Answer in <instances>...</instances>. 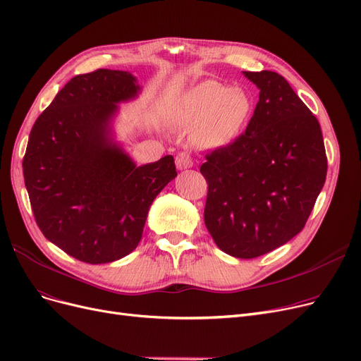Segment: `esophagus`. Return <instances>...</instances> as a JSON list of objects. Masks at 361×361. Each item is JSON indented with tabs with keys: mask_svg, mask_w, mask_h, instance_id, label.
Here are the masks:
<instances>
[{
	"mask_svg": "<svg viewBox=\"0 0 361 361\" xmlns=\"http://www.w3.org/2000/svg\"><path fill=\"white\" fill-rule=\"evenodd\" d=\"M176 165L178 169H187V168H192L193 166V161L190 158L189 153L185 152H180L177 156H176Z\"/></svg>",
	"mask_w": 361,
	"mask_h": 361,
	"instance_id": "1",
	"label": "esophagus"
}]
</instances>
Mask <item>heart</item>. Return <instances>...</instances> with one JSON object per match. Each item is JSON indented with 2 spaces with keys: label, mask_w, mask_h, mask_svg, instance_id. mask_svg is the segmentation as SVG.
Here are the masks:
<instances>
[{
  "label": "heart",
  "mask_w": 361,
  "mask_h": 361,
  "mask_svg": "<svg viewBox=\"0 0 361 361\" xmlns=\"http://www.w3.org/2000/svg\"><path fill=\"white\" fill-rule=\"evenodd\" d=\"M252 102L240 88H228L215 81H205L185 94L181 121L199 131L208 146L231 143L247 122Z\"/></svg>",
  "instance_id": "b5f03b06"
}]
</instances>
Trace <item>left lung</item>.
Here are the masks:
<instances>
[{
  "label": "left lung",
  "mask_w": 361,
  "mask_h": 361,
  "mask_svg": "<svg viewBox=\"0 0 361 361\" xmlns=\"http://www.w3.org/2000/svg\"><path fill=\"white\" fill-rule=\"evenodd\" d=\"M259 100L242 135L207 154L205 226L216 246L257 258L300 233L326 181L317 118L283 76L243 72Z\"/></svg>",
  "instance_id": "8db88e82"
}]
</instances>
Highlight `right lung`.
Returning a JSON list of instances; mask_svg holds the SVG:
<instances>
[{
	"label": "right lung",
	"mask_w": 361,
	"mask_h": 361,
	"mask_svg": "<svg viewBox=\"0 0 361 361\" xmlns=\"http://www.w3.org/2000/svg\"><path fill=\"white\" fill-rule=\"evenodd\" d=\"M142 87L125 71L76 75L38 116L23 158L37 224L51 243L88 264L131 254L154 197L177 177L174 158L140 165L116 142L119 103Z\"/></svg>",
	"instance_id": "right-lung-1"
}]
</instances>
